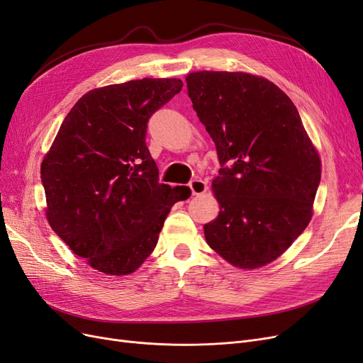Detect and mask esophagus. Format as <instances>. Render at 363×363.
<instances>
[{
    "label": "esophagus",
    "instance_id": "esophagus-1",
    "mask_svg": "<svg viewBox=\"0 0 363 363\" xmlns=\"http://www.w3.org/2000/svg\"><path fill=\"white\" fill-rule=\"evenodd\" d=\"M189 187H191L192 195H203V194H206L207 189H208L207 183H206L204 180H201V179L192 180V182L189 183Z\"/></svg>",
    "mask_w": 363,
    "mask_h": 363
}]
</instances>
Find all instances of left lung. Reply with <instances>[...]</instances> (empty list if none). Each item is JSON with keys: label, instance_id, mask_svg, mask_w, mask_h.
I'll list each match as a JSON object with an SVG mask.
<instances>
[{"label": "left lung", "instance_id": "1", "mask_svg": "<svg viewBox=\"0 0 363 363\" xmlns=\"http://www.w3.org/2000/svg\"><path fill=\"white\" fill-rule=\"evenodd\" d=\"M187 94L216 145L211 182L220 211L204 225L208 246L239 269L281 257L312 218L321 160L279 86L246 72H192Z\"/></svg>", "mask_w": 363, "mask_h": 363}]
</instances>
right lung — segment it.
Here are the masks:
<instances>
[{"label":"right lung","instance_id":"obj_1","mask_svg":"<svg viewBox=\"0 0 363 363\" xmlns=\"http://www.w3.org/2000/svg\"><path fill=\"white\" fill-rule=\"evenodd\" d=\"M176 78L135 79L85 93L62 121L40 172L46 219L73 254L109 277L138 269L155 251L187 186L159 183L147 121L180 93Z\"/></svg>","mask_w":363,"mask_h":363}]
</instances>
